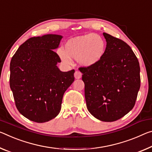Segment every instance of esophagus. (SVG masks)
I'll use <instances>...</instances> for the list:
<instances>
[{
    "label": "esophagus",
    "mask_w": 152,
    "mask_h": 152,
    "mask_svg": "<svg viewBox=\"0 0 152 152\" xmlns=\"http://www.w3.org/2000/svg\"><path fill=\"white\" fill-rule=\"evenodd\" d=\"M74 77H75L76 79H79L82 77V74L79 71H76L75 73H74Z\"/></svg>",
    "instance_id": "esophagus-1"
}]
</instances>
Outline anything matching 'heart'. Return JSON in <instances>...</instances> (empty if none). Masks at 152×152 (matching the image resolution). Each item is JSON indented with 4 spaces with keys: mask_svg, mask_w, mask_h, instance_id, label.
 I'll list each match as a JSON object with an SVG mask.
<instances>
[{
    "mask_svg": "<svg viewBox=\"0 0 152 152\" xmlns=\"http://www.w3.org/2000/svg\"><path fill=\"white\" fill-rule=\"evenodd\" d=\"M106 44L103 38L97 34L91 33L72 38L67 41L64 50L59 49L57 54L65 64H70V58L77 59L83 66L96 64L104 56Z\"/></svg>",
    "mask_w": 152,
    "mask_h": 152,
    "instance_id": "b5f03b06",
    "label": "heart"
}]
</instances>
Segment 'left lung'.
<instances>
[{
	"instance_id": "8db88e82",
	"label": "left lung",
	"mask_w": 152,
	"mask_h": 152,
	"mask_svg": "<svg viewBox=\"0 0 152 152\" xmlns=\"http://www.w3.org/2000/svg\"><path fill=\"white\" fill-rule=\"evenodd\" d=\"M103 36L107 42L104 56L79 70L88 112L102 121L114 122L134 106L141 85L140 66L128 44L107 33Z\"/></svg>"
}]
</instances>
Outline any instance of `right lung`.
<instances>
[{"instance_id": "right-lung-1", "label": "right lung", "mask_w": 152, "mask_h": 152, "mask_svg": "<svg viewBox=\"0 0 152 152\" xmlns=\"http://www.w3.org/2000/svg\"><path fill=\"white\" fill-rule=\"evenodd\" d=\"M62 37L47 34L24 42L12 57L9 84L17 109L33 122L50 121L59 114L62 99L74 80V69L64 72L53 50Z\"/></svg>"}]
</instances>
